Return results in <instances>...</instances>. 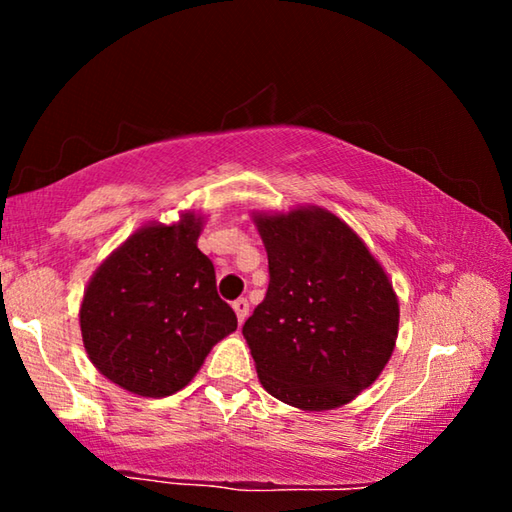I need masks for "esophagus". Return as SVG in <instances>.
Segmentation results:
<instances>
[{
    "instance_id": "1",
    "label": "esophagus",
    "mask_w": 512,
    "mask_h": 512,
    "mask_svg": "<svg viewBox=\"0 0 512 512\" xmlns=\"http://www.w3.org/2000/svg\"><path fill=\"white\" fill-rule=\"evenodd\" d=\"M232 309H235L239 323H244V320L248 318V300L246 298L235 300V302H232Z\"/></svg>"
}]
</instances>
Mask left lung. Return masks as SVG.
I'll list each match as a JSON object with an SVG mask.
<instances>
[{
	"label": "left lung",
	"mask_w": 512,
	"mask_h": 512,
	"mask_svg": "<svg viewBox=\"0 0 512 512\" xmlns=\"http://www.w3.org/2000/svg\"><path fill=\"white\" fill-rule=\"evenodd\" d=\"M268 291L244 323L262 386L305 411L354 400L391 359L400 307L384 268L320 207L255 216Z\"/></svg>",
	"instance_id": "obj_1"
}]
</instances>
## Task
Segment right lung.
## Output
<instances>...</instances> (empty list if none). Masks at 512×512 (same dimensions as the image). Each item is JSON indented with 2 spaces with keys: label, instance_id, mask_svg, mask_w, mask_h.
Segmentation results:
<instances>
[{
  "label": "right lung",
  "instance_id": "1",
  "mask_svg": "<svg viewBox=\"0 0 512 512\" xmlns=\"http://www.w3.org/2000/svg\"><path fill=\"white\" fill-rule=\"evenodd\" d=\"M198 235L194 214L176 225H146L92 275L81 305L83 345L101 375L126 391H180L212 345L237 329Z\"/></svg>",
  "mask_w": 512,
  "mask_h": 512
}]
</instances>
